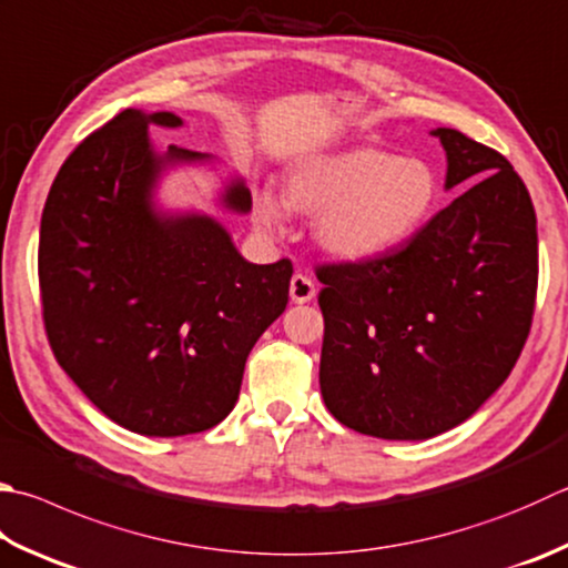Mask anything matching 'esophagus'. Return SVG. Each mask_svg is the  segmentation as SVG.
Masks as SVG:
<instances>
[{"instance_id":"obj_1","label":"esophagus","mask_w":568,"mask_h":568,"mask_svg":"<svg viewBox=\"0 0 568 568\" xmlns=\"http://www.w3.org/2000/svg\"><path fill=\"white\" fill-rule=\"evenodd\" d=\"M288 296H292L294 304L312 302V298L316 296V284L312 282V276L296 272L292 276V284H288Z\"/></svg>"}]
</instances>
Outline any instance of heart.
I'll return each mask as SVG.
<instances>
[{
  "instance_id": "b5f03b06",
  "label": "heart",
  "mask_w": 568,
  "mask_h": 568,
  "mask_svg": "<svg viewBox=\"0 0 568 568\" xmlns=\"http://www.w3.org/2000/svg\"><path fill=\"white\" fill-rule=\"evenodd\" d=\"M440 197L435 170L376 145L314 155L288 168L284 197L254 192L252 212L264 230H280L288 207L316 217L318 247L346 262L398 252L430 222Z\"/></svg>"
}]
</instances>
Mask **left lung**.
<instances>
[{
  "mask_svg": "<svg viewBox=\"0 0 568 568\" xmlns=\"http://www.w3.org/2000/svg\"><path fill=\"white\" fill-rule=\"evenodd\" d=\"M445 190L467 187L398 252L324 264L318 383L338 423L427 440L479 410L515 368L537 298V215L505 155L435 128Z\"/></svg>",
  "mask_w": 568,
  "mask_h": 568,
  "instance_id": "8db88e82",
  "label": "left lung"
}]
</instances>
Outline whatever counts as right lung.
I'll use <instances>...</instances> for the list:
<instances>
[{
  "label": "right lung",
  "mask_w": 568,
  "mask_h": 568,
  "mask_svg": "<svg viewBox=\"0 0 568 568\" xmlns=\"http://www.w3.org/2000/svg\"><path fill=\"white\" fill-rule=\"evenodd\" d=\"M148 125L183 118L125 109L61 165L41 215L39 286L53 356L85 398L125 430L178 437L230 415L294 270L247 262L215 217L160 210L165 170L212 155H160ZM220 205L247 215V185L230 180Z\"/></svg>",
  "instance_id": "obj_1"
}]
</instances>
